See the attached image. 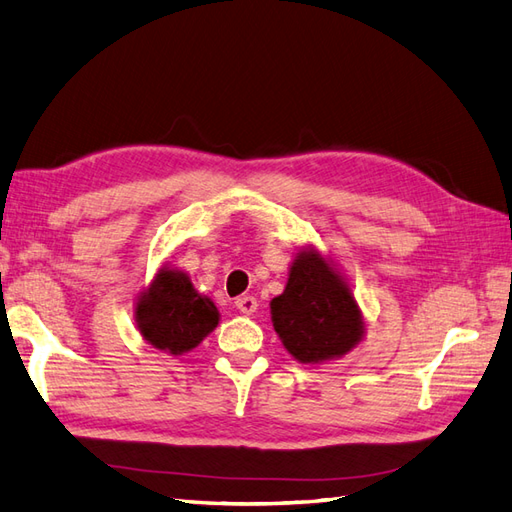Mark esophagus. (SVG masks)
I'll list each match as a JSON object with an SVG mask.
<instances>
[{"label": "esophagus", "instance_id": "obj_1", "mask_svg": "<svg viewBox=\"0 0 512 512\" xmlns=\"http://www.w3.org/2000/svg\"><path fill=\"white\" fill-rule=\"evenodd\" d=\"M235 307H238L242 313H246V316H251V313L257 311V298L255 296H240L235 298Z\"/></svg>", "mask_w": 512, "mask_h": 512}]
</instances>
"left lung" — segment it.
Returning <instances> with one entry per match:
<instances>
[{
    "mask_svg": "<svg viewBox=\"0 0 512 512\" xmlns=\"http://www.w3.org/2000/svg\"><path fill=\"white\" fill-rule=\"evenodd\" d=\"M274 331L300 363L342 357L363 335L350 287L313 251L298 253L285 292L270 303Z\"/></svg>",
    "mask_w": 512,
    "mask_h": 512,
    "instance_id": "obj_1",
    "label": "left lung"
}]
</instances>
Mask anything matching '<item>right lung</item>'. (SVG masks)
I'll list each match as a JSON object with an SVG mask.
<instances>
[{"label": "right lung", "instance_id": "add662e5", "mask_svg": "<svg viewBox=\"0 0 512 512\" xmlns=\"http://www.w3.org/2000/svg\"><path fill=\"white\" fill-rule=\"evenodd\" d=\"M136 322L151 346L181 355L216 329L218 309L212 300L196 294L186 274L164 268L149 292L140 296Z\"/></svg>", "mask_w": 512, "mask_h": 512}]
</instances>
